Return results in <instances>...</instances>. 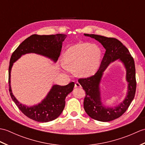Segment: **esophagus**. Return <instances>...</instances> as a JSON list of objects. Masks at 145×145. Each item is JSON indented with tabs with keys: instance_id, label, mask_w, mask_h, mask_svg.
Returning <instances> with one entry per match:
<instances>
[{
	"instance_id": "1",
	"label": "esophagus",
	"mask_w": 145,
	"mask_h": 145,
	"mask_svg": "<svg viewBox=\"0 0 145 145\" xmlns=\"http://www.w3.org/2000/svg\"><path fill=\"white\" fill-rule=\"evenodd\" d=\"M75 88H80V87H81V85L80 84V83L79 82H76L75 83Z\"/></svg>"
}]
</instances>
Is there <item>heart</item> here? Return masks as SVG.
Wrapping results in <instances>:
<instances>
[{
  "label": "heart",
  "mask_w": 145,
  "mask_h": 145,
  "mask_svg": "<svg viewBox=\"0 0 145 145\" xmlns=\"http://www.w3.org/2000/svg\"><path fill=\"white\" fill-rule=\"evenodd\" d=\"M101 50L97 45L79 43L65 52L62 65L67 70H75L77 76L86 77L95 72L99 66Z\"/></svg>",
  "instance_id": "obj_1"
}]
</instances>
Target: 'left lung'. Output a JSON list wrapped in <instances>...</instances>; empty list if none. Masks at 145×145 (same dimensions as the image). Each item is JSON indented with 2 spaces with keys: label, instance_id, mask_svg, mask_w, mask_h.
Wrapping results in <instances>:
<instances>
[{
  "label": "left lung",
  "instance_id": "obj_1",
  "mask_svg": "<svg viewBox=\"0 0 145 145\" xmlns=\"http://www.w3.org/2000/svg\"><path fill=\"white\" fill-rule=\"evenodd\" d=\"M84 35L97 40L106 50L100 68L95 75L78 80L85 91L84 109L89 116L97 121H112L121 116L127 110L135 97L137 82L134 59L128 48L118 39L95 34L84 33ZM118 59L124 63L127 70L126 79L129 83L128 93L125 100L118 106L114 108L106 107L101 100L99 84L103 72L107 67L110 63Z\"/></svg>",
  "mask_w": 145,
  "mask_h": 145
}]
</instances>
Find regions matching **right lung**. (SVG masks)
Listing matches in <instances>:
<instances>
[{"instance_id":"obj_1","label":"right lung","mask_w":145,"mask_h":145,"mask_svg":"<svg viewBox=\"0 0 145 145\" xmlns=\"http://www.w3.org/2000/svg\"><path fill=\"white\" fill-rule=\"evenodd\" d=\"M67 35L58 33L55 35H39L33 34L26 39L16 48L10 60L8 68L9 92L12 100L22 112L29 118L39 122H48L58 118L62 113L65 105V98L72 92L74 82L67 85H54L42 102L36 105L27 106L19 103L14 96L10 86V72L13 63L22 55L35 53L50 58L56 62L60 55L62 43Z\"/></svg>"}]
</instances>
